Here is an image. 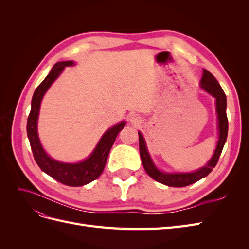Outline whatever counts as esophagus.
<instances>
[{
  "mask_svg": "<svg viewBox=\"0 0 249 249\" xmlns=\"http://www.w3.org/2000/svg\"><path fill=\"white\" fill-rule=\"evenodd\" d=\"M130 123L133 124V125H138L141 124V117L140 115L138 114H131L130 116Z\"/></svg>",
  "mask_w": 249,
  "mask_h": 249,
  "instance_id": "34e87169",
  "label": "esophagus"
}]
</instances>
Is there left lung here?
<instances>
[{"mask_svg":"<svg viewBox=\"0 0 249 249\" xmlns=\"http://www.w3.org/2000/svg\"><path fill=\"white\" fill-rule=\"evenodd\" d=\"M200 87L210 93L216 99V112H217V118H218V130H219V139L217 142V146L215 148V152L211 160L207 163L206 166L201 167L200 169L193 171V172H176V173H168L160 171L156 167L152 158H150L148 150L146 148L145 140L143 138L142 134L138 132L139 135V150H140V157L147 175L156 179L157 182L164 184L169 187H185L188 185H191L197 180L201 179L202 178L207 177L209 173L213 170L216 166V164L219 160V157L221 155L222 148L224 146V143L228 138V131H229V122L227 116V96L221 88L220 84L215 79L212 73L208 71L207 70H203L202 78L200 81Z\"/></svg>","mask_w":249,"mask_h":249,"instance_id":"obj_1","label":"left lung"}]
</instances>
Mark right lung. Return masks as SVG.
Wrapping results in <instances>:
<instances>
[{
    "label": "right lung",
    "mask_w": 249,
    "mask_h": 249,
    "mask_svg": "<svg viewBox=\"0 0 249 249\" xmlns=\"http://www.w3.org/2000/svg\"><path fill=\"white\" fill-rule=\"evenodd\" d=\"M73 64V61H62L56 63L53 66V69L51 70L46 79L36 88L31 102V111H30V114L28 116L27 134L34 159L40 169L61 184L71 187H79L89 184L102 175L105 165L107 163L110 149L113 143H114L118 133L124 127L125 122H122L113 125L109 130L105 132L91 155L82 162H59L52 159L44 152L39 141L38 133H37V119H38L39 115L42 97L53 84V82L60 76V73L63 71L65 67L71 66Z\"/></svg>",
    "instance_id": "add662e5"
}]
</instances>
